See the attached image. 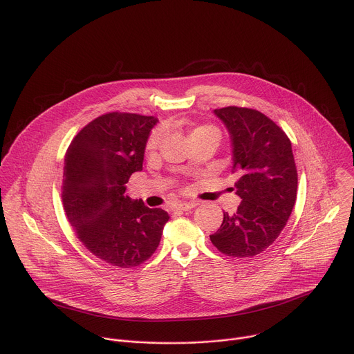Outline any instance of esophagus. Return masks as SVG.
Wrapping results in <instances>:
<instances>
[{
	"label": "esophagus",
	"mask_w": 354,
	"mask_h": 354,
	"mask_svg": "<svg viewBox=\"0 0 354 354\" xmlns=\"http://www.w3.org/2000/svg\"><path fill=\"white\" fill-rule=\"evenodd\" d=\"M197 203H194V201H183V203H178L172 210H182V212H187V210H192L193 207H196Z\"/></svg>",
	"instance_id": "esophagus-1"
}]
</instances>
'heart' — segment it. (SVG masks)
<instances>
[{"mask_svg":"<svg viewBox=\"0 0 354 354\" xmlns=\"http://www.w3.org/2000/svg\"><path fill=\"white\" fill-rule=\"evenodd\" d=\"M162 136H164V130L161 127L154 129L153 131H151V134L147 138V144H145L147 149H149V151L156 149L158 147V144L161 142ZM189 138L193 144L197 141H201V140H216L218 142L220 141V130L213 124H206V123L197 124L190 130Z\"/></svg>","mask_w":354,"mask_h":354,"instance_id":"1","label":"heart"}]
</instances>
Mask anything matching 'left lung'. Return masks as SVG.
Listing matches in <instances>:
<instances>
[{"label":"left lung","mask_w":354,"mask_h":354,"mask_svg":"<svg viewBox=\"0 0 354 354\" xmlns=\"http://www.w3.org/2000/svg\"><path fill=\"white\" fill-rule=\"evenodd\" d=\"M214 113L232 141L235 189L242 198L210 239L221 254L250 258L270 246L292 212L297 198V168L287 134L257 109L227 106Z\"/></svg>","instance_id":"1"}]
</instances>
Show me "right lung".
Listing matches in <instances>:
<instances>
[{
    "label": "right lung",
    "instance_id": "add662e5",
    "mask_svg": "<svg viewBox=\"0 0 354 354\" xmlns=\"http://www.w3.org/2000/svg\"><path fill=\"white\" fill-rule=\"evenodd\" d=\"M154 116L109 112L89 122L71 141L64 161L63 206L77 238L100 261L134 268L160 245L169 216L126 194L142 169Z\"/></svg>",
    "mask_w": 354,
    "mask_h": 354
}]
</instances>
